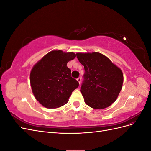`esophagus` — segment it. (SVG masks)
<instances>
[{
	"instance_id": "esophagus-1",
	"label": "esophagus",
	"mask_w": 151,
	"mask_h": 151,
	"mask_svg": "<svg viewBox=\"0 0 151 151\" xmlns=\"http://www.w3.org/2000/svg\"><path fill=\"white\" fill-rule=\"evenodd\" d=\"M77 81H78V83H79V84H80L81 83V77H79V78H77Z\"/></svg>"
}]
</instances>
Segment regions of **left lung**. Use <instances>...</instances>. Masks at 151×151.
I'll return each instance as SVG.
<instances>
[{
	"label": "left lung",
	"mask_w": 151,
	"mask_h": 151,
	"mask_svg": "<svg viewBox=\"0 0 151 151\" xmlns=\"http://www.w3.org/2000/svg\"><path fill=\"white\" fill-rule=\"evenodd\" d=\"M76 55L84 67L81 92L86 104L94 109L109 106L122 90V71L100 53H77Z\"/></svg>",
	"instance_id": "left-lung-1"
}]
</instances>
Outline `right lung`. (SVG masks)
<instances>
[{"instance_id": "right-lung-1", "label": "right lung", "mask_w": 151, "mask_h": 151, "mask_svg": "<svg viewBox=\"0 0 151 151\" xmlns=\"http://www.w3.org/2000/svg\"><path fill=\"white\" fill-rule=\"evenodd\" d=\"M73 52L53 50L33 66L30 73L32 91L39 103L47 108H57L68 101L72 91L79 85L71 77L67 63L74 59Z\"/></svg>"}]
</instances>
